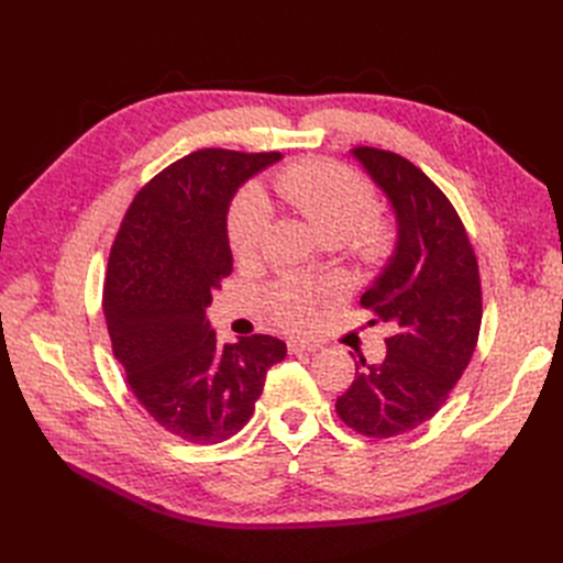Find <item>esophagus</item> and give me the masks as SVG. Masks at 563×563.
<instances>
[{"label":"esophagus","instance_id":"1","mask_svg":"<svg viewBox=\"0 0 563 563\" xmlns=\"http://www.w3.org/2000/svg\"><path fill=\"white\" fill-rule=\"evenodd\" d=\"M321 345L312 340H288V352H317Z\"/></svg>","mask_w":563,"mask_h":563}]
</instances>
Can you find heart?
<instances>
[{
  "mask_svg": "<svg viewBox=\"0 0 563 563\" xmlns=\"http://www.w3.org/2000/svg\"><path fill=\"white\" fill-rule=\"evenodd\" d=\"M282 199L300 213L327 240H345L356 261L376 265L395 246V230L385 218L371 213L376 197L364 176L352 168L327 162L302 159L284 166L275 178ZM272 228V207L258 185L242 187L230 203L228 242L236 261L258 255ZM329 284H310L298 277H284L265 291V305L272 319L288 329L308 327L321 298H329Z\"/></svg>",
  "mask_w": 563,
  "mask_h": 563,
  "instance_id": "b5f03b06",
  "label": "heart"
}]
</instances>
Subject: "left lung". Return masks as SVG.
<instances>
[{
    "label": "left lung",
    "mask_w": 563,
    "mask_h": 563,
    "mask_svg": "<svg viewBox=\"0 0 563 563\" xmlns=\"http://www.w3.org/2000/svg\"><path fill=\"white\" fill-rule=\"evenodd\" d=\"M397 213L399 236L362 308L395 327L380 364L356 362L335 411L364 437L387 439L430 420L467 368L482 329V279L449 197L397 152L354 147Z\"/></svg>",
    "instance_id": "1"
}]
</instances>
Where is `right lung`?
Here are the masks:
<instances>
[{"label": "right lung", "instance_id": "obj_1", "mask_svg": "<svg viewBox=\"0 0 563 563\" xmlns=\"http://www.w3.org/2000/svg\"><path fill=\"white\" fill-rule=\"evenodd\" d=\"M279 152L207 147L152 178L133 197L110 249L103 310L114 360L145 411L192 444H220L249 422L279 338L220 345L207 319L232 272L228 209Z\"/></svg>", "mask_w": 563, "mask_h": 563}]
</instances>
